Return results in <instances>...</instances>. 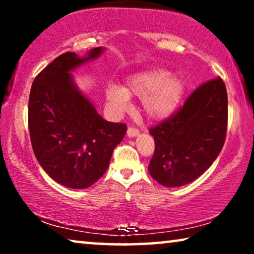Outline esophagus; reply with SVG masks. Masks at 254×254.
<instances>
[{"label":"esophagus","instance_id":"34e87169","mask_svg":"<svg viewBox=\"0 0 254 254\" xmlns=\"http://www.w3.org/2000/svg\"><path fill=\"white\" fill-rule=\"evenodd\" d=\"M138 134H140V131H138L137 128H135V127H129L127 129V135L129 137H135V136H137Z\"/></svg>","mask_w":254,"mask_h":254}]
</instances>
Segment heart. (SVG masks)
Instances as JSON below:
<instances>
[{
  "label": "heart",
  "mask_w": 254,
  "mask_h": 254,
  "mask_svg": "<svg viewBox=\"0 0 254 254\" xmlns=\"http://www.w3.org/2000/svg\"><path fill=\"white\" fill-rule=\"evenodd\" d=\"M184 93L185 82L182 77L171 75L168 69L154 68L130 76L124 88L110 85L105 97L117 113L129 109V97L142 98V110L149 119L164 120L176 112Z\"/></svg>",
  "instance_id": "b5f03b06"
}]
</instances>
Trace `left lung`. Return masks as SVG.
<instances>
[{
    "label": "left lung",
    "mask_w": 254,
    "mask_h": 254,
    "mask_svg": "<svg viewBox=\"0 0 254 254\" xmlns=\"http://www.w3.org/2000/svg\"><path fill=\"white\" fill-rule=\"evenodd\" d=\"M228 95L221 77L196 88L183 107L149 131L155 152L148 170L166 187L186 185L202 175L223 148Z\"/></svg>",
    "instance_id": "1"
}]
</instances>
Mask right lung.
<instances>
[{
	"instance_id": "add662e5",
	"label": "right lung",
	"mask_w": 254,
	"mask_h": 254,
	"mask_svg": "<svg viewBox=\"0 0 254 254\" xmlns=\"http://www.w3.org/2000/svg\"><path fill=\"white\" fill-rule=\"evenodd\" d=\"M85 58L67 52L45 67L31 86L29 130L36 158L45 172L69 189H88L106 172L127 126L104 120L76 86L71 70L103 53Z\"/></svg>"
}]
</instances>
